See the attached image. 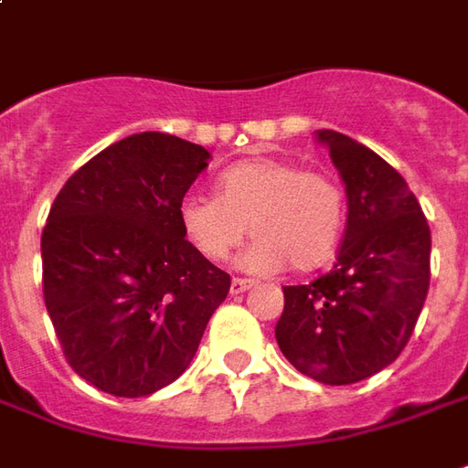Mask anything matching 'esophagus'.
Returning <instances> with one entry per match:
<instances>
[{"instance_id": "obj_1", "label": "esophagus", "mask_w": 468, "mask_h": 468, "mask_svg": "<svg viewBox=\"0 0 468 468\" xmlns=\"http://www.w3.org/2000/svg\"><path fill=\"white\" fill-rule=\"evenodd\" d=\"M250 286H253V281L233 279L230 281V293H233V296H238V293H245V291L250 289Z\"/></svg>"}]
</instances>
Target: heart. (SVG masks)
<instances>
[{"label": "heart", "mask_w": 468, "mask_h": 468, "mask_svg": "<svg viewBox=\"0 0 468 468\" xmlns=\"http://www.w3.org/2000/svg\"><path fill=\"white\" fill-rule=\"evenodd\" d=\"M218 197L187 195L179 228L207 261H225L248 233L256 240L238 256V268L256 276L314 271L335 256L347 205L335 177L303 172L286 159H250L228 166L215 182Z\"/></svg>", "instance_id": "1"}]
</instances>
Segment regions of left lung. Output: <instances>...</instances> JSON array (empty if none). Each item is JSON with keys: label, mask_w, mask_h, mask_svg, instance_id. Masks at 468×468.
<instances>
[{"label": "left lung", "mask_w": 468, "mask_h": 468, "mask_svg": "<svg viewBox=\"0 0 468 468\" xmlns=\"http://www.w3.org/2000/svg\"><path fill=\"white\" fill-rule=\"evenodd\" d=\"M347 192V230L335 268L283 289L276 342L324 385H352L398 359L431 281V228L405 179L365 144L319 129Z\"/></svg>", "instance_id": "8db88e82"}]
</instances>
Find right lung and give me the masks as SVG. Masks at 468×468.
I'll list each match as a JSON object with an SVG mask.
<instances>
[{
	"instance_id": "add662e5",
	"label": "right lung",
	"mask_w": 468,
	"mask_h": 468,
	"mask_svg": "<svg viewBox=\"0 0 468 468\" xmlns=\"http://www.w3.org/2000/svg\"><path fill=\"white\" fill-rule=\"evenodd\" d=\"M210 152L144 132L65 182L42 230V291L70 367L116 398L187 370L230 276L185 240L179 202Z\"/></svg>"
}]
</instances>
